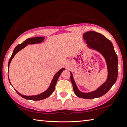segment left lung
<instances>
[{"label": "left lung", "instance_id": "8db88e82", "mask_svg": "<svg viewBox=\"0 0 127 127\" xmlns=\"http://www.w3.org/2000/svg\"><path fill=\"white\" fill-rule=\"evenodd\" d=\"M83 38L86 40L89 48L97 51L104 57L106 62L108 72L106 81L98 89L95 91L85 93L78 90L72 72H70V81L76 95L80 98L92 99L104 95L115 83L118 77V60L113 44L102 34L95 31H89L83 34Z\"/></svg>", "mask_w": 127, "mask_h": 127}]
</instances>
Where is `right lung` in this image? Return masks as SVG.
I'll use <instances>...</instances> for the list:
<instances>
[{
    "label": "right lung",
    "mask_w": 127,
    "mask_h": 127,
    "mask_svg": "<svg viewBox=\"0 0 127 127\" xmlns=\"http://www.w3.org/2000/svg\"><path fill=\"white\" fill-rule=\"evenodd\" d=\"M44 39H45L44 37H36L29 38H27V39L26 40H25V41H23L22 44L18 45L14 48L11 57H10V58L9 59V62H8V69L9 68L10 63V62H11L12 59L13 58V57H14L15 55H16L19 51L22 50V49L24 48L25 47L28 45L29 44H40V43L42 42L44 40ZM64 70H65V68H62L61 69H60L58 72L56 73L54 75V76L53 77L52 81H51V82L50 83V86H49L48 89H47L45 91H44V92H42V93L40 94L37 95H33V96H26V95H23L21 94L20 93H19L17 90H16L15 89L14 90H16V91L17 92V94H18L19 95L21 96L22 97L25 98V99L33 100V101H38V100H41L43 99H45V98H46L47 97H48L49 96H50L51 95L53 94V92L55 90L56 83L57 82V81L59 77L60 76V75L61 74L62 72ZM9 82H10V81H9ZM10 85H11V83H10Z\"/></svg>",
    "instance_id": "right-lung-1"
}]
</instances>
